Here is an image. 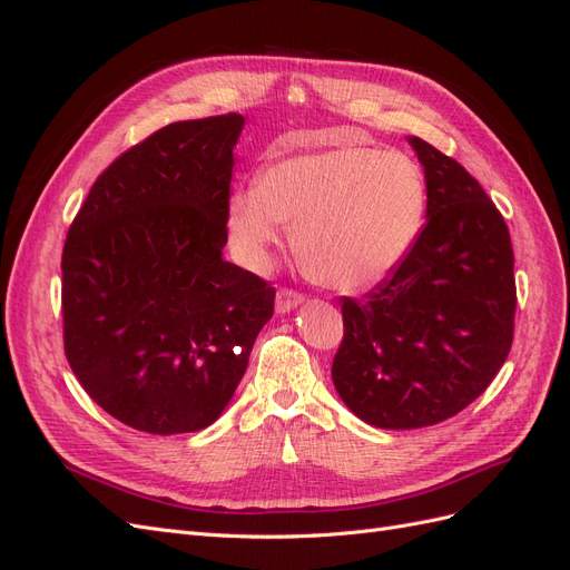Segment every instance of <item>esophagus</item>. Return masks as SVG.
I'll use <instances>...</instances> for the list:
<instances>
[{
  "instance_id": "obj_1",
  "label": "esophagus",
  "mask_w": 570,
  "mask_h": 570,
  "mask_svg": "<svg viewBox=\"0 0 570 570\" xmlns=\"http://www.w3.org/2000/svg\"><path fill=\"white\" fill-rule=\"evenodd\" d=\"M302 302H304V295H299L297 289H289V287H281L278 295H275V308H278L281 314L292 312V308Z\"/></svg>"
}]
</instances>
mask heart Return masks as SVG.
<instances>
[{
  "label": "heart",
  "instance_id": "heart-1",
  "mask_svg": "<svg viewBox=\"0 0 570 570\" xmlns=\"http://www.w3.org/2000/svg\"><path fill=\"white\" fill-rule=\"evenodd\" d=\"M425 214L419 164L396 149L342 145L266 166L228 199V235L247 268L292 245L314 283L356 292L381 283L416 239Z\"/></svg>",
  "mask_w": 570,
  "mask_h": 570
}]
</instances>
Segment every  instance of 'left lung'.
Segmentation results:
<instances>
[{"mask_svg":"<svg viewBox=\"0 0 570 570\" xmlns=\"http://www.w3.org/2000/svg\"><path fill=\"white\" fill-rule=\"evenodd\" d=\"M423 164L425 226L387 278L342 297L333 383L361 421L435 425L488 390L513 342L515 278L504 216L459 161L409 137Z\"/></svg>","mask_w":570,"mask_h":570,"instance_id":"1","label":"left lung"}]
</instances>
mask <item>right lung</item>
Here are the masks:
<instances>
[{"mask_svg": "<svg viewBox=\"0 0 570 570\" xmlns=\"http://www.w3.org/2000/svg\"><path fill=\"white\" fill-rule=\"evenodd\" d=\"M245 118L178 120L101 170L61 256L63 352L109 416L195 433L228 406L275 287L220 256Z\"/></svg>", "mask_w": 570, "mask_h": 570, "instance_id": "1", "label": "right lung"}]
</instances>
